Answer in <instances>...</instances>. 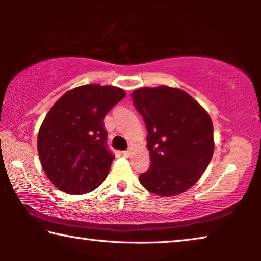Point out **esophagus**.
Instances as JSON below:
<instances>
[{"label":"esophagus","instance_id":"esophagus-1","mask_svg":"<svg viewBox=\"0 0 261 261\" xmlns=\"http://www.w3.org/2000/svg\"><path fill=\"white\" fill-rule=\"evenodd\" d=\"M122 154H123L124 156H127V158H128V156L132 155V151H130V149H127V151H123V152H122Z\"/></svg>","mask_w":261,"mask_h":261}]
</instances>
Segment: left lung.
<instances>
[{
  "label": "left lung",
  "mask_w": 261,
  "mask_h": 261,
  "mask_svg": "<svg viewBox=\"0 0 261 261\" xmlns=\"http://www.w3.org/2000/svg\"><path fill=\"white\" fill-rule=\"evenodd\" d=\"M147 128L151 166L139 180L159 196L190 189L214 153L213 122L208 113L180 89L141 88L132 94Z\"/></svg>",
  "instance_id": "8db88e82"
}]
</instances>
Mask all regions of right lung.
<instances>
[{
	"instance_id": "obj_1",
	"label": "right lung",
	"mask_w": 261,
	"mask_h": 261,
	"mask_svg": "<svg viewBox=\"0 0 261 261\" xmlns=\"http://www.w3.org/2000/svg\"><path fill=\"white\" fill-rule=\"evenodd\" d=\"M124 96L120 88L87 84L53 105L39 130L38 153L59 190L82 195L105 181L115 156L107 145L103 120Z\"/></svg>"
}]
</instances>
